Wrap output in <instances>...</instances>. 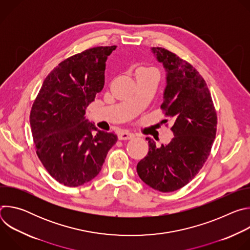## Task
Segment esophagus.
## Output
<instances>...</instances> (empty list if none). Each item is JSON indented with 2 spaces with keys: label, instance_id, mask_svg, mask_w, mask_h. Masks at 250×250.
<instances>
[{
  "label": "esophagus",
  "instance_id": "1",
  "mask_svg": "<svg viewBox=\"0 0 250 250\" xmlns=\"http://www.w3.org/2000/svg\"><path fill=\"white\" fill-rule=\"evenodd\" d=\"M133 137H134L133 133L128 132V131H122V132H120L118 134V138L120 140H127V139H131Z\"/></svg>",
  "mask_w": 250,
  "mask_h": 250
}]
</instances>
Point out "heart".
Instances as JSON below:
<instances>
[{"label":"heart","instance_id":"1","mask_svg":"<svg viewBox=\"0 0 250 250\" xmlns=\"http://www.w3.org/2000/svg\"><path fill=\"white\" fill-rule=\"evenodd\" d=\"M148 75H156V71L151 67H138L135 70V77L148 76Z\"/></svg>","mask_w":250,"mask_h":250}]
</instances>
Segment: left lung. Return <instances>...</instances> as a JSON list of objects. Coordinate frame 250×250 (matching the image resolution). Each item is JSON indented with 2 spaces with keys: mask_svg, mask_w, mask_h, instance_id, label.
<instances>
[{
  "mask_svg": "<svg viewBox=\"0 0 250 250\" xmlns=\"http://www.w3.org/2000/svg\"><path fill=\"white\" fill-rule=\"evenodd\" d=\"M151 50L166 71L161 109L174 123V137L160 147L146 137L149 150L136 170L146 185L168 193L187 185L204 166L216 137L218 119L209 90L198 71L165 48Z\"/></svg>",
  "mask_w": 250,
  "mask_h": 250,
  "instance_id": "1",
  "label": "left lung"
}]
</instances>
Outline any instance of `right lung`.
I'll return each mask as SVG.
<instances>
[{"mask_svg": "<svg viewBox=\"0 0 250 250\" xmlns=\"http://www.w3.org/2000/svg\"><path fill=\"white\" fill-rule=\"evenodd\" d=\"M116 48L93 47L60 62L33 102L29 122L37 154L65 186L78 187L94 179L118 140L85 118L87 106L104 88L105 61ZM92 130L97 131L95 136Z\"/></svg>", "mask_w": 250, "mask_h": 250, "instance_id": "1", "label": "right lung"}]
</instances>
